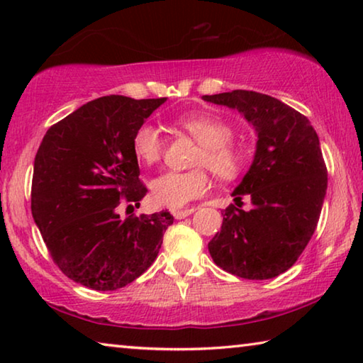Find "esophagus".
<instances>
[{"mask_svg":"<svg viewBox=\"0 0 363 363\" xmlns=\"http://www.w3.org/2000/svg\"><path fill=\"white\" fill-rule=\"evenodd\" d=\"M195 211H196V208H186V210H173L171 213H173V216L176 219H184V218L190 216V214L195 213Z\"/></svg>","mask_w":363,"mask_h":363,"instance_id":"obj_1","label":"esophagus"}]
</instances>
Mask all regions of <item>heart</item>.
I'll return each instance as SVG.
<instances>
[{"label": "heart", "mask_w": 363, "mask_h": 363, "mask_svg": "<svg viewBox=\"0 0 363 363\" xmlns=\"http://www.w3.org/2000/svg\"><path fill=\"white\" fill-rule=\"evenodd\" d=\"M176 125L200 144L194 160L195 167H203L223 181H230L242 173L247 163V150L233 143L229 123L211 113H187ZM133 150L140 162L153 164L162 160L164 139L162 131L150 123H143L133 134ZM203 168L192 171H167L150 184L152 199L160 206L182 208L203 195L210 181Z\"/></svg>", "instance_id": "b5f03b06"}]
</instances>
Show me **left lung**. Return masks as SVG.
<instances>
[{
  "label": "left lung",
  "mask_w": 363,
  "mask_h": 363,
  "mask_svg": "<svg viewBox=\"0 0 363 363\" xmlns=\"http://www.w3.org/2000/svg\"><path fill=\"white\" fill-rule=\"evenodd\" d=\"M203 101L237 108L257 134L256 153L232 196L248 194L250 212L230 205L208 243L225 272L267 280L290 269L309 243L327 194V167L311 121L275 97L235 89Z\"/></svg>",
  "instance_id": "8db88e82"
}]
</instances>
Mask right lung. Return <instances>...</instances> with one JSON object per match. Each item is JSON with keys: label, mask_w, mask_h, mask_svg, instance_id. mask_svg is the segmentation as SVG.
<instances>
[{"label": "right lung", "mask_w": 363, "mask_h": 363, "mask_svg": "<svg viewBox=\"0 0 363 363\" xmlns=\"http://www.w3.org/2000/svg\"><path fill=\"white\" fill-rule=\"evenodd\" d=\"M167 101L104 96L46 131L36 152L32 214L49 255L67 277L113 291L157 259L169 211L121 219L118 206H138L139 179L133 134Z\"/></svg>", "instance_id": "1"}]
</instances>
